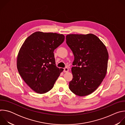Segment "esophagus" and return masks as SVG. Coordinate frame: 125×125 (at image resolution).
Wrapping results in <instances>:
<instances>
[{"label":"esophagus","mask_w":125,"mask_h":125,"mask_svg":"<svg viewBox=\"0 0 125 125\" xmlns=\"http://www.w3.org/2000/svg\"><path fill=\"white\" fill-rule=\"evenodd\" d=\"M68 71H69V69H68V68L66 67V68H64V71H64V73H67V72H68Z\"/></svg>","instance_id":"1"}]
</instances>
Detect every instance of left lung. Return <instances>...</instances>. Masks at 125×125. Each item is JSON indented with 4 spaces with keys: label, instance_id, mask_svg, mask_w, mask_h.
<instances>
[{
    "label": "left lung",
    "instance_id": "obj_1",
    "mask_svg": "<svg viewBox=\"0 0 125 125\" xmlns=\"http://www.w3.org/2000/svg\"><path fill=\"white\" fill-rule=\"evenodd\" d=\"M66 39L74 55L70 90L80 96L90 94L96 90L106 76L107 50L94 34H70L66 35Z\"/></svg>",
    "mask_w": 125,
    "mask_h": 125
}]
</instances>
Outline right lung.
Returning <instances> with one entry per match:
<instances>
[{
    "label": "right lung",
    "instance_id": "1",
    "mask_svg": "<svg viewBox=\"0 0 125 125\" xmlns=\"http://www.w3.org/2000/svg\"><path fill=\"white\" fill-rule=\"evenodd\" d=\"M64 40L62 34L37 31L22 45L17 56V69L25 82L37 93L50 91L63 71L56 66L53 52Z\"/></svg>",
    "mask_w": 125,
    "mask_h": 125
}]
</instances>
